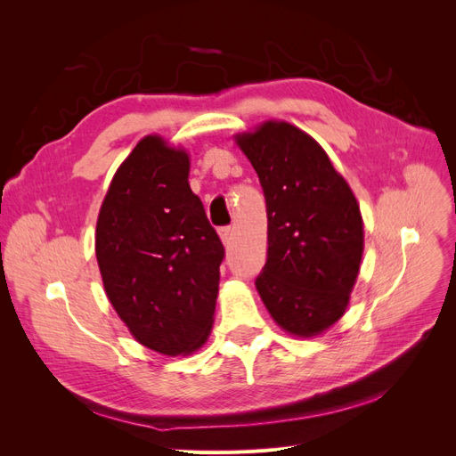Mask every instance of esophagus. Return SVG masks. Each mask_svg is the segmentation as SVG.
Masks as SVG:
<instances>
[{
	"label": "esophagus",
	"instance_id": "obj_1",
	"mask_svg": "<svg viewBox=\"0 0 456 456\" xmlns=\"http://www.w3.org/2000/svg\"><path fill=\"white\" fill-rule=\"evenodd\" d=\"M218 233H220V240L224 241V245L230 243V240H232V226H223V228L218 230Z\"/></svg>",
	"mask_w": 456,
	"mask_h": 456
}]
</instances>
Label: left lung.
Listing matches in <instances>:
<instances>
[{"instance_id":"8db88e82","label":"left lung","mask_w":456,"mask_h":456,"mask_svg":"<svg viewBox=\"0 0 456 456\" xmlns=\"http://www.w3.org/2000/svg\"><path fill=\"white\" fill-rule=\"evenodd\" d=\"M265 191L266 265L255 285L270 315L298 337L320 335L348 306L363 255L350 186L310 134L268 121L238 136Z\"/></svg>"}]
</instances>
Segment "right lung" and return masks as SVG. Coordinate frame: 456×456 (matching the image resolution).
Segmentation results:
<instances>
[{
    "instance_id": "1",
    "label": "right lung",
    "mask_w": 456,
    "mask_h": 456,
    "mask_svg": "<svg viewBox=\"0 0 456 456\" xmlns=\"http://www.w3.org/2000/svg\"><path fill=\"white\" fill-rule=\"evenodd\" d=\"M188 171L183 150L146 136L114 175L96 223L110 302L136 340L165 355L207 340L224 258Z\"/></svg>"
}]
</instances>
